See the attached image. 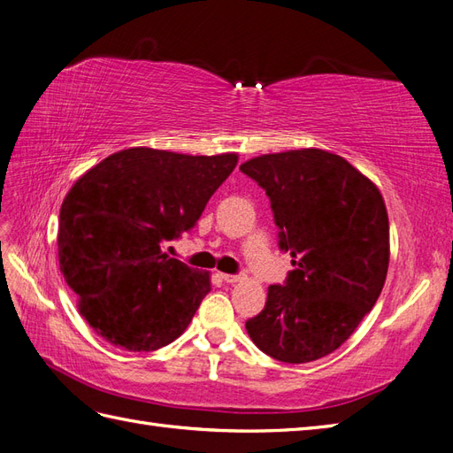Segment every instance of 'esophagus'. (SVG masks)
I'll list each match as a JSON object with an SVG mask.
<instances>
[{"label": "esophagus", "instance_id": "esophagus-1", "mask_svg": "<svg viewBox=\"0 0 453 453\" xmlns=\"http://www.w3.org/2000/svg\"><path fill=\"white\" fill-rule=\"evenodd\" d=\"M222 276V280L226 281V283H237L241 278L239 276H234V274H219Z\"/></svg>", "mask_w": 453, "mask_h": 453}]
</instances>
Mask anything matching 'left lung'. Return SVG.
I'll use <instances>...</instances> for the list:
<instances>
[{
    "mask_svg": "<svg viewBox=\"0 0 453 453\" xmlns=\"http://www.w3.org/2000/svg\"><path fill=\"white\" fill-rule=\"evenodd\" d=\"M241 172L265 188L280 247L291 252L283 286L245 328L260 351L301 365L330 355L384 288L390 222L384 198L345 157L320 149L262 154Z\"/></svg>",
    "mask_w": 453,
    "mask_h": 453,
    "instance_id": "1",
    "label": "left lung"
}]
</instances>
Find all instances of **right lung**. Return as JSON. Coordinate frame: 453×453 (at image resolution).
<instances>
[{
    "label": "right lung",
    "mask_w": 453,
    "mask_h": 453,
    "mask_svg": "<svg viewBox=\"0 0 453 453\" xmlns=\"http://www.w3.org/2000/svg\"><path fill=\"white\" fill-rule=\"evenodd\" d=\"M235 152L191 156L133 146L104 157L69 188L58 258L82 319L127 351L181 335L210 291V272L170 258L164 241L191 229L237 165Z\"/></svg>",
    "instance_id": "add662e5"
}]
</instances>
